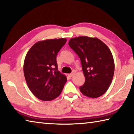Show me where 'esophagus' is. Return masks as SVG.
<instances>
[{
	"mask_svg": "<svg viewBox=\"0 0 134 134\" xmlns=\"http://www.w3.org/2000/svg\"><path fill=\"white\" fill-rule=\"evenodd\" d=\"M74 74H75V71H72V73H70L69 74V76L70 77H72L74 76Z\"/></svg>",
	"mask_w": 134,
	"mask_h": 134,
	"instance_id": "esophagus-1",
	"label": "esophagus"
}]
</instances>
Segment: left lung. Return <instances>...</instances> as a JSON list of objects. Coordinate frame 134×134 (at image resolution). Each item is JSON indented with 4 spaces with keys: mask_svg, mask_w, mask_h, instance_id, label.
Listing matches in <instances>:
<instances>
[{
    "mask_svg": "<svg viewBox=\"0 0 134 134\" xmlns=\"http://www.w3.org/2000/svg\"><path fill=\"white\" fill-rule=\"evenodd\" d=\"M70 48L80 59L85 82L80 87L85 96L96 98L107 91L115 71L114 60L109 48L97 38H71Z\"/></svg>",
    "mask_w": 134,
    "mask_h": 134,
    "instance_id": "1",
    "label": "left lung"
}]
</instances>
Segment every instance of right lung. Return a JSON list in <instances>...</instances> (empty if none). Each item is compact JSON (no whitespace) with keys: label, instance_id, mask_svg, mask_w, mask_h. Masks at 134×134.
<instances>
[{"label":"right lung","instance_id":"obj_1","mask_svg":"<svg viewBox=\"0 0 134 134\" xmlns=\"http://www.w3.org/2000/svg\"><path fill=\"white\" fill-rule=\"evenodd\" d=\"M65 38L38 41L29 49L24 63V72L29 89L41 100L49 101L61 94L67 77L58 70L57 55Z\"/></svg>","mask_w":134,"mask_h":134}]
</instances>
